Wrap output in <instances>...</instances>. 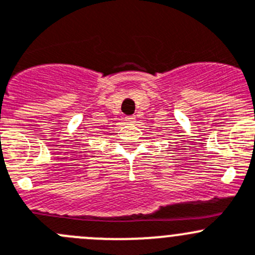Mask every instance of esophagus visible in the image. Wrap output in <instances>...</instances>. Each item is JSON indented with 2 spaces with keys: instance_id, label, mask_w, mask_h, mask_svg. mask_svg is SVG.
Listing matches in <instances>:
<instances>
[{
  "instance_id": "34e87169",
  "label": "esophagus",
  "mask_w": 255,
  "mask_h": 255,
  "mask_svg": "<svg viewBox=\"0 0 255 255\" xmlns=\"http://www.w3.org/2000/svg\"><path fill=\"white\" fill-rule=\"evenodd\" d=\"M125 121L128 124H134L135 123V118H134V116H126Z\"/></svg>"
}]
</instances>
